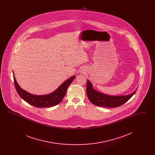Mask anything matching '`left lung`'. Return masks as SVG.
<instances>
[{"mask_svg": "<svg viewBox=\"0 0 155 155\" xmlns=\"http://www.w3.org/2000/svg\"><path fill=\"white\" fill-rule=\"evenodd\" d=\"M135 92L136 91L127 95L110 96L95 90L93 88L92 84L89 80H87V94L89 100L92 104L97 106L117 107L127 102Z\"/></svg>", "mask_w": 155, "mask_h": 155, "instance_id": "obj_1", "label": "left lung"}]
</instances>
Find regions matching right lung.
Instances as JSON below:
<instances>
[{
    "instance_id": "obj_1",
    "label": "right lung",
    "mask_w": 155,
    "mask_h": 155,
    "mask_svg": "<svg viewBox=\"0 0 155 155\" xmlns=\"http://www.w3.org/2000/svg\"><path fill=\"white\" fill-rule=\"evenodd\" d=\"M16 91L24 101L37 107H48L58 104L61 102L66 93L67 89L75 78V75L64 81L53 92L44 95H32L23 90L18 84L13 75Z\"/></svg>"
}]
</instances>
